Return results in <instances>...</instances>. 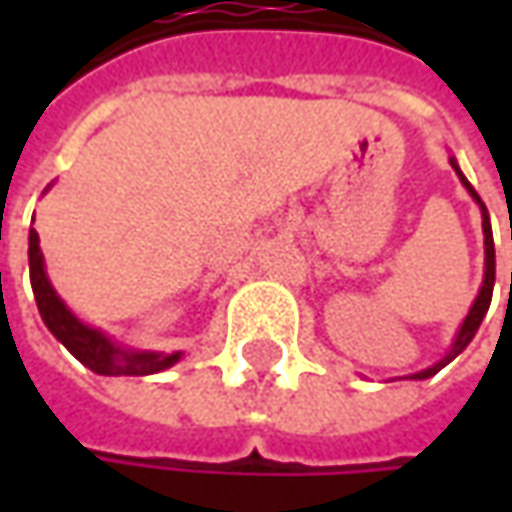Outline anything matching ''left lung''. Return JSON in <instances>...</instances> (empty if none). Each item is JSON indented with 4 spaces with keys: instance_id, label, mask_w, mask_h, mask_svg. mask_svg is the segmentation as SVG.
<instances>
[{
    "instance_id": "obj_1",
    "label": "left lung",
    "mask_w": 512,
    "mask_h": 512,
    "mask_svg": "<svg viewBox=\"0 0 512 512\" xmlns=\"http://www.w3.org/2000/svg\"><path fill=\"white\" fill-rule=\"evenodd\" d=\"M450 165H453V170L459 173V179H462V185L467 187V193L479 202V207H482V230H484V282H482V290H479V296H476V302H473V307H470V313H467V319L462 322V327H459V336H456V342H453V347H450V353L444 356L442 362H436L433 367H427V370H419V373H413V376H407V379H430V376H436L439 370H442L444 364H450L459 353H462L464 347L470 344V339L476 336V330H479V325H482L484 313H487V307H490V299H493V282H496V247H493V230H490V216H487V207H484V202L479 199V193L473 190V185L464 179V173L459 170V165H456V159L450 156ZM512 239V233H510Z\"/></svg>"
}]
</instances>
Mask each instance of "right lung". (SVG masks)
<instances>
[{
	"label": "right lung",
	"mask_w": 512,
	"mask_h": 512,
	"mask_svg": "<svg viewBox=\"0 0 512 512\" xmlns=\"http://www.w3.org/2000/svg\"><path fill=\"white\" fill-rule=\"evenodd\" d=\"M28 262L30 285H33V296H36V305H39V313H42V322L93 373H99V376H150V373L168 370L170 364L182 359V353L165 356V353L119 347V344L110 342L102 330L79 322L50 285L36 230H30L28 236Z\"/></svg>",
	"instance_id": "obj_1"
}]
</instances>
